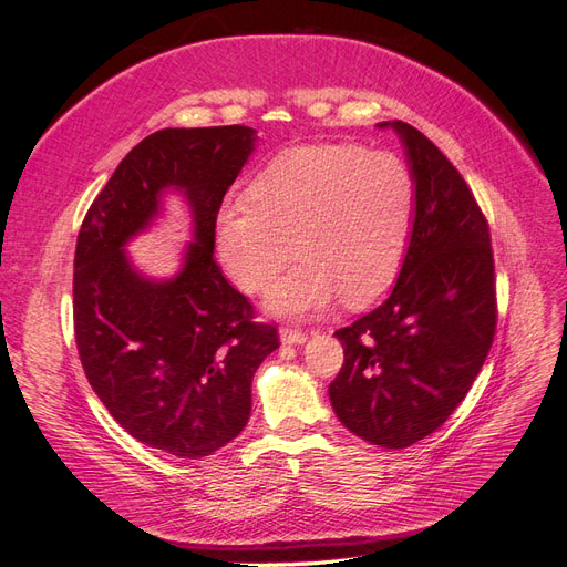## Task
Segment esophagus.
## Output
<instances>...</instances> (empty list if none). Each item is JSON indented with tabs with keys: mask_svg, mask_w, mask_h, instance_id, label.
I'll return each mask as SVG.
<instances>
[{
	"mask_svg": "<svg viewBox=\"0 0 567 567\" xmlns=\"http://www.w3.org/2000/svg\"><path fill=\"white\" fill-rule=\"evenodd\" d=\"M279 338L284 346H302V342L307 340V333L298 331V329H288V326H284V329L279 331Z\"/></svg>",
	"mask_w": 567,
	"mask_h": 567,
	"instance_id": "esophagus-1",
	"label": "esophagus"
}]
</instances>
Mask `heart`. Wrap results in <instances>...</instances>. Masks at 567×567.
<instances>
[{"instance_id":"b5f03b06","label":"heart","mask_w":567,"mask_h":567,"mask_svg":"<svg viewBox=\"0 0 567 567\" xmlns=\"http://www.w3.org/2000/svg\"><path fill=\"white\" fill-rule=\"evenodd\" d=\"M416 215V179L385 151L315 144L279 153L215 221V248L248 293L269 288L267 312L312 317L338 298L367 305L398 279Z\"/></svg>"}]
</instances>
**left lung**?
I'll return each mask as SVG.
<instances>
[{
	"instance_id": "left-lung-1",
	"label": "left lung",
	"mask_w": 567,
	"mask_h": 567,
	"mask_svg": "<svg viewBox=\"0 0 567 567\" xmlns=\"http://www.w3.org/2000/svg\"><path fill=\"white\" fill-rule=\"evenodd\" d=\"M400 136L416 179V215L392 293L336 331L346 362L329 388L350 433L404 450L435 433L466 398L496 326L487 221L444 153L402 120L379 123Z\"/></svg>"
}]
</instances>
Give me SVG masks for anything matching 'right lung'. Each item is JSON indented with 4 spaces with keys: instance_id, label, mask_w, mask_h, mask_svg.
Wrapping results in <instances>:
<instances>
[{
    "instance_id": "right-lung-1",
    "label": "right lung",
    "mask_w": 567,
    "mask_h": 567,
    "mask_svg": "<svg viewBox=\"0 0 567 567\" xmlns=\"http://www.w3.org/2000/svg\"><path fill=\"white\" fill-rule=\"evenodd\" d=\"M244 125L158 130L136 144L96 196L75 248L73 317L80 362L99 400L153 450L203 458L250 419V383L279 348L277 329L215 262L221 198L252 156ZM179 195L193 241L173 278H148L126 244Z\"/></svg>"
}]
</instances>
